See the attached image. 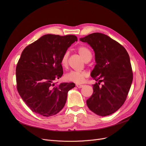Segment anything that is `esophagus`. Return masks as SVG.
<instances>
[{
	"mask_svg": "<svg viewBox=\"0 0 146 146\" xmlns=\"http://www.w3.org/2000/svg\"><path fill=\"white\" fill-rule=\"evenodd\" d=\"M76 86H77L78 88H83V85H80V84H77V85H76Z\"/></svg>",
	"mask_w": 146,
	"mask_h": 146,
	"instance_id": "34e87169",
	"label": "esophagus"
}]
</instances>
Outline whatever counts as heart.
Returning a JSON list of instances; mask_svg holds the SVG:
<instances>
[{
  "instance_id": "b5f03b06",
  "label": "heart",
  "mask_w": 146,
  "mask_h": 146,
  "mask_svg": "<svg viewBox=\"0 0 146 146\" xmlns=\"http://www.w3.org/2000/svg\"><path fill=\"white\" fill-rule=\"evenodd\" d=\"M78 51L80 56L84 59L86 60L89 57H91L92 54L90 50L85 47V46H80L78 48ZM69 52L68 51L65 52L61 56L60 58V64L63 67L66 68L68 66ZM88 77V74L86 72H77V71H71L68 73L66 74L64 78L66 80L74 82L76 83H82L84 82L85 79Z\"/></svg>"
}]
</instances>
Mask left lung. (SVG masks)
Masks as SVG:
<instances>
[{
    "mask_svg": "<svg viewBox=\"0 0 146 146\" xmlns=\"http://www.w3.org/2000/svg\"><path fill=\"white\" fill-rule=\"evenodd\" d=\"M95 51L96 64L91 76L98 83L86 101L90 111L100 116L116 112L124 104L133 82L130 59L125 48L108 35L93 33L80 38ZM103 81L104 84L99 86Z\"/></svg>",
    "mask_w": 146,
    "mask_h": 146,
    "instance_id": "obj_1",
    "label": "left lung"
}]
</instances>
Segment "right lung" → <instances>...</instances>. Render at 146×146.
Wrapping results in <instances>:
<instances>
[{
	"mask_svg": "<svg viewBox=\"0 0 146 146\" xmlns=\"http://www.w3.org/2000/svg\"><path fill=\"white\" fill-rule=\"evenodd\" d=\"M78 38L73 35L47 34L23 50L16 68L17 90L33 112L44 117L63 109L74 83L55 85L63 74L60 58Z\"/></svg>",
	"mask_w": 146,
	"mask_h": 146,
	"instance_id": "add662e5",
	"label": "right lung"
}]
</instances>
